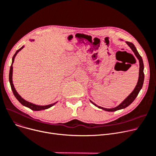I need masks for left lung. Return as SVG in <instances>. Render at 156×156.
I'll return each mask as SVG.
<instances>
[{
    "label": "left lung",
    "mask_w": 156,
    "mask_h": 156,
    "mask_svg": "<svg viewBox=\"0 0 156 156\" xmlns=\"http://www.w3.org/2000/svg\"><path fill=\"white\" fill-rule=\"evenodd\" d=\"M126 44L129 46V47L132 49V50L133 51V52L134 53L135 55L136 56V57L138 58L139 61V79H138V82H137V84L135 87V89H133V90L130 93V94L128 96L125 100H123V101L118 106H117L115 108H105L103 107L99 106L98 105H96L94 103H93V101H91L90 100V101L94 105H95L96 106H97L98 108L102 109L105 111L106 112H115L117 110H119V109H124L125 108H126L127 106H129L133 101L135 100V99L136 98V96H138L140 89L142 87L143 84H144V63H143V60L142 58V57L140 55V54L139 53L138 51L136 50V48H135V45L129 41H126Z\"/></svg>",
    "instance_id": "left-lung-1"
}]
</instances>
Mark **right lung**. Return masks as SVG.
Returning a JSON list of instances; mask_svg holds the SVG:
<instances>
[{
    "mask_svg": "<svg viewBox=\"0 0 156 156\" xmlns=\"http://www.w3.org/2000/svg\"><path fill=\"white\" fill-rule=\"evenodd\" d=\"M31 41H34V40H31ZM24 48V46H23V47L20 48L19 50H17L16 52V53L14 55V56L12 57V64L11 66V67H10V71H9V82H10V84H11V89H12V90L13 92V94L14 95V96L16 98V99L19 101L20 103L21 104H22L23 106H26L27 108H29L30 109H32V110L33 111H40V110H43V109H48L51 106H53L54 105H55L57 102L56 103H54L53 104H51V105H46V106H40V105H34V104H33L31 103H30L28 101H26L25 99H24L23 98H21V96L17 93V91L16 90L15 88H14V84L12 83V70H13V67H12V64L14 63V58L16 56L17 53L19 52L20 51H21L23 48Z\"/></svg>",
    "mask_w": 156,
    "mask_h": 156,
    "instance_id": "1",
    "label": "right lung"
}]
</instances>
